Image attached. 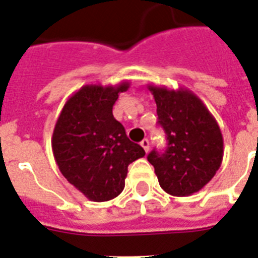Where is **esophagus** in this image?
Masks as SVG:
<instances>
[{
	"label": "esophagus",
	"mask_w": 258,
	"mask_h": 258,
	"mask_svg": "<svg viewBox=\"0 0 258 258\" xmlns=\"http://www.w3.org/2000/svg\"><path fill=\"white\" fill-rule=\"evenodd\" d=\"M141 146L144 147V150L147 153V151H149V149H150V142H149V140H146V138H145V140L141 142Z\"/></svg>",
	"instance_id": "1"
}]
</instances>
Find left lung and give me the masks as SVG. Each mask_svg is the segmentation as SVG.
<instances>
[{
    "instance_id": "obj_1",
    "label": "left lung",
    "mask_w": 258,
    "mask_h": 258,
    "mask_svg": "<svg viewBox=\"0 0 258 258\" xmlns=\"http://www.w3.org/2000/svg\"><path fill=\"white\" fill-rule=\"evenodd\" d=\"M154 95L158 124L167 134V150H153L147 160L164 192L185 197L201 190L219 169L223 136L214 116L190 90H168L149 85Z\"/></svg>"
}]
</instances>
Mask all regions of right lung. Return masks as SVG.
Segmentation results:
<instances>
[{"instance_id": "add662e5", "label": "right lung", "mask_w": 258, "mask_h": 258, "mask_svg": "<svg viewBox=\"0 0 258 258\" xmlns=\"http://www.w3.org/2000/svg\"><path fill=\"white\" fill-rule=\"evenodd\" d=\"M129 82L86 85L63 105L54 125L52 150L65 179L91 201L117 197L125 186L127 166L145 156L126 137L112 108Z\"/></svg>"}]
</instances>
